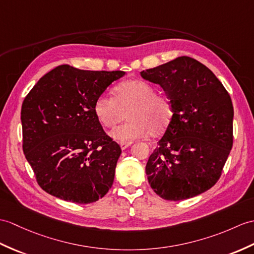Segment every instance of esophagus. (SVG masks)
Returning <instances> with one entry per match:
<instances>
[{
    "instance_id": "34e87169",
    "label": "esophagus",
    "mask_w": 254,
    "mask_h": 254,
    "mask_svg": "<svg viewBox=\"0 0 254 254\" xmlns=\"http://www.w3.org/2000/svg\"><path fill=\"white\" fill-rule=\"evenodd\" d=\"M131 145H132V141H128V143H120V147H121L122 150H126Z\"/></svg>"
}]
</instances>
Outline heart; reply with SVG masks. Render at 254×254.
<instances>
[{"instance_id": "b5f03b06", "label": "heart", "mask_w": 254, "mask_h": 254, "mask_svg": "<svg viewBox=\"0 0 254 254\" xmlns=\"http://www.w3.org/2000/svg\"><path fill=\"white\" fill-rule=\"evenodd\" d=\"M115 97L99 95L94 104V113L105 127H114L126 118L123 125L110 132V136L121 143L162 134L173 117L170 100L158 95L156 88L141 80H127L118 84Z\"/></svg>"}]
</instances>
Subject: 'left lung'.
<instances>
[{
    "label": "left lung",
    "instance_id": "1",
    "mask_svg": "<svg viewBox=\"0 0 254 254\" xmlns=\"http://www.w3.org/2000/svg\"><path fill=\"white\" fill-rule=\"evenodd\" d=\"M160 85L173 117L146 164L154 191L179 201L207 191L219 181L233 147L231 96L211 70L182 56L140 71Z\"/></svg>",
    "mask_w": 254,
    "mask_h": 254
}]
</instances>
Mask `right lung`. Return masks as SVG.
Instances as JSON below:
<instances>
[{"instance_id":"obj_1","label":"right lung","mask_w":254,"mask_h":254,"mask_svg":"<svg viewBox=\"0 0 254 254\" xmlns=\"http://www.w3.org/2000/svg\"><path fill=\"white\" fill-rule=\"evenodd\" d=\"M125 74L62 64L28 93L22 148L43 190L74 203L95 202L108 192L121 148L105 133L94 104Z\"/></svg>"}]
</instances>
